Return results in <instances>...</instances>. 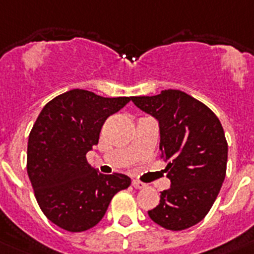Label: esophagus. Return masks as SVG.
Instances as JSON below:
<instances>
[{
    "instance_id": "1",
    "label": "esophagus",
    "mask_w": 254,
    "mask_h": 254,
    "mask_svg": "<svg viewBox=\"0 0 254 254\" xmlns=\"http://www.w3.org/2000/svg\"><path fill=\"white\" fill-rule=\"evenodd\" d=\"M132 187L136 188V190H141V188L145 187V184L140 182V180H132Z\"/></svg>"
}]
</instances>
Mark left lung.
I'll return each instance as SVG.
<instances>
[{
    "label": "left lung",
    "instance_id": "left-lung-1",
    "mask_svg": "<svg viewBox=\"0 0 254 254\" xmlns=\"http://www.w3.org/2000/svg\"><path fill=\"white\" fill-rule=\"evenodd\" d=\"M160 123L161 157L171 182L161 192L150 219L171 231L197 225L214 204L226 177L228 146L217 115L206 105L178 89L131 97Z\"/></svg>",
    "mask_w": 254,
    "mask_h": 254
}]
</instances>
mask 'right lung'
Instances as JSON below:
<instances>
[{
	"instance_id": "add662e5",
	"label": "right lung",
	"mask_w": 254,
	"mask_h": 254,
	"mask_svg": "<svg viewBox=\"0 0 254 254\" xmlns=\"http://www.w3.org/2000/svg\"><path fill=\"white\" fill-rule=\"evenodd\" d=\"M131 97H101L72 89L48 102L28 137L27 173L45 217L70 232L89 230L101 221L112 198L129 187L123 174L104 175L88 163L102 125Z\"/></svg>"
}]
</instances>
